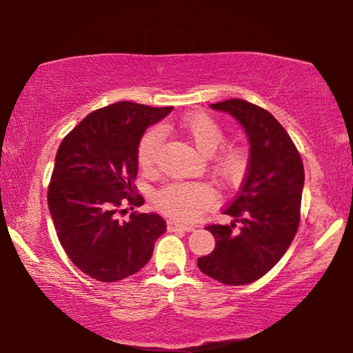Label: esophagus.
<instances>
[{"label": "esophagus", "mask_w": 353, "mask_h": 353, "mask_svg": "<svg viewBox=\"0 0 353 353\" xmlns=\"http://www.w3.org/2000/svg\"><path fill=\"white\" fill-rule=\"evenodd\" d=\"M168 230L174 232V230H185V232H191L194 230L193 225H187V224H181L177 221H168Z\"/></svg>", "instance_id": "34e87169"}]
</instances>
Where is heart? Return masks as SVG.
<instances>
[{
  "label": "heart",
  "instance_id": "b5f03b06",
  "mask_svg": "<svg viewBox=\"0 0 353 353\" xmlns=\"http://www.w3.org/2000/svg\"><path fill=\"white\" fill-rule=\"evenodd\" d=\"M182 135L198 151L210 157L224 143V132L219 124L205 113H191L179 124ZM160 146H162V132L152 129L143 137L139 146V160L143 168L151 170L157 162ZM246 165V155L238 148L225 149L223 154L213 159L212 170L221 181L232 182L241 176ZM213 202L212 190L204 183L176 182L166 185L155 196V204L163 213L179 221H193L204 208Z\"/></svg>",
  "mask_w": 353,
  "mask_h": 353
}]
</instances>
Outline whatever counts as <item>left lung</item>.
Segmentation results:
<instances>
[{
    "label": "left lung",
    "mask_w": 353,
    "mask_h": 353,
    "mask_svg": "<svg viewBox=\"0 0 353 353\" xmlns=\"http://www.w3.org/2000/svg\"><path fill=\"white\" fill-rule=\"evenodd\" d=\"M210 107L240 123L249 140V165L240 191L223 212L234 221L207 227L216 244L198 259V268L224 285H246L265 276L290 248L305 174L294 143L270 112L243 99ZM236 222L242 224L238 230Z\"/></svg>",
    "instance_id": "left-lung-1"
}]
</instances>
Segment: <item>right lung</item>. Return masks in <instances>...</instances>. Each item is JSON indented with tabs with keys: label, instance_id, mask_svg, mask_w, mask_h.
Here are the masks:
<instances>
[{
	"label": "right lung",
	"instance_id": "right-lung-1",
	"mask_svg": "<svg viewBox=\"0 0 353 353\" xmlns=\"http://www.w3.org/2000/svg\"><path fill=\"white\" fill-rule=\"evenodd\" d=\"M172 107L115 103L87 115L62 140L48 188L59 241L79 270L99 282L139 272L166 223L157 213L118 218L123 205H143L135 194L139 146L145 130Z\"/></svg>",
	"mask_w": 353,
	"mask_h": 353
}]
</instances>
